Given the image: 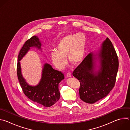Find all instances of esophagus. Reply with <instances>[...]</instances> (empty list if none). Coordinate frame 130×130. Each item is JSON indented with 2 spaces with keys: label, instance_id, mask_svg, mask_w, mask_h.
<instances>
[{
  "label": "esophagus",
  "instance_id": "obj_1",
  "mask_svg": "<svg viewBox=\"0 0 130 130\" xmlns=\"http://www.w3.org/2000/svg\"><path fill=\"white\" fill-rule=\"evenodd\" d=\"M66 77H67V78H69V77H71V73H70V72H68V73H67V75H66Z\"/></svg>",
  "mask_w": 130,
  "mask_h": 130
}]
</instances>
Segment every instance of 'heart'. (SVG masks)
<instances>
[{
	"instance_id": "1",
	"label": "heart",
	"mask_w": 130,
	"mask_h": 130,
	"mask_svg": "<svg viewBox=\"0 0 130 130\" xmlns=\"http://www.w3.org/2000/svg\"><path fill=\"white\" fill-rule=\"evenodd\" d=\"M86 38L83 33L69 34L60 39L57 46L50 53L52 63L55 67L63 69L68 62L73 65L80 64L84 57L86 48Z\"/></svg>"
}]
</instances>
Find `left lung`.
I'll return each instance as SVG.
<instances>
[{
  "instance_id": "1",
  "label": "left lung",
  "mask_w": 130,
  "mask_h": 130,
  "mask_svg": "<svg viewBox=\"0 0 130 130\" xmlns=\"http://www.w3.org/2000/svg\"><path fill=\"white\" fill-rule=\"evenodd\" d=\"M97 59L100 65L96 71ZM118 66L116 52L112 42L106 38L99 52L90 53L72 73L80 82V99L92 104L106 97L115 86Z\"/></svg>"
}]
</instances>
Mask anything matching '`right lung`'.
<instances>
[{
  "mask_svg": "<svg viewBox=\"0 0 130 130\" xmlns=\"http://www.w3.org/2000/svg\"><path fill=\"white\" fill-rule=\"evenodd\" d=\"M41 42L36 36L31 37L25 43L18 56L17 74L25 95L37 104L50 107L60 99L59 84L64 79V74L61 71L54 69L50 64L45 63L39 83L36 86L29 85L23 77L20 62L31 47L41 50Z\"/></svg>",
  "mask_w": 130,
  "mask_h": 130,
  "instance_id": "right-lung-1",
  "label": "right lung"
}]
</instances>
